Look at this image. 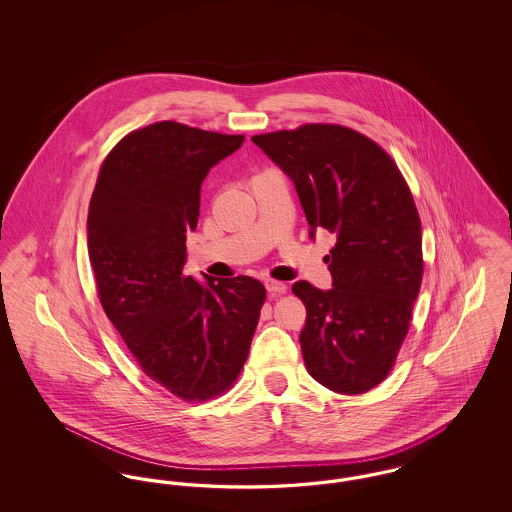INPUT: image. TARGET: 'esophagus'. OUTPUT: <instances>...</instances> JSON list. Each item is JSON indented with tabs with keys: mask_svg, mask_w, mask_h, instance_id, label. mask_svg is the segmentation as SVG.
I'll return each instance as SVG.
<instances>
[{
	"mask_svg": "<svg viewBox=\"0 0 512 512\" xmlns=\"http://www.w3.org/2000/svg\"><path fill=\"white\" fill-rule=\"evenodd\" d=\"M265 288H267V292L274 297V295H282V293H286L288 290V286L284 284V282H276V280H267L265 282Z\"/></svg>",
	"mask_w": 512,
	"mask_h": 512,
	"instance_id": "1",
	"label": "esophagus"
}]
</instances>
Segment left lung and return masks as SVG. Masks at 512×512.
I'll use <instances>...</instances> for the list:
<instances>
[{
	"instance_id": "1",
	"label": "left lung",
	"mask_w": 512,
	"mask_h": 512,
	"mask_svg": "<svg viewBox=\"0 0 512 512\" xmlns=\"http://www.w3.org/2000/svg\"><path fill=\"white\" fill-rule=\"evenodd\" d=\"M295 184L311 226L336 234L334 288L299 280V343L318 384L357 395L384 382L407 338L422 284V228L407 180L365 134L311 122L251 138Z\"/></svg>"
}]
</instances>
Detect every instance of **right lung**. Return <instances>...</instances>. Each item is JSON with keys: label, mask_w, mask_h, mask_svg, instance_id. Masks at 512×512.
Instances as JSON below:
<instances>
[{"label": "right lung", "mask_w": 512, "mask_h": 512, "mask_svg": "<svg viewBox=\"0 0 512 512\" xmlns=\"http://www.w3.org/2000/svg\"><path fill=\"white\" fill-rule=\"evenodd\" d=\"M242 144L244 134L153 122L107 153L90 201L101 307L147 376L190 403L234 386L267 297L249 276L199 284L184 274L201 182Z\"/></svg>", "instance_id": "1"}]
</instances>
